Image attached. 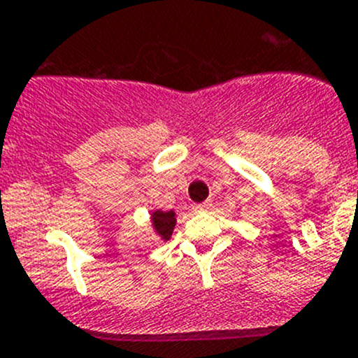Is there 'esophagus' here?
I'll return each instance as SVG.
<instances>
[{
  "label": "esophagus",
  "mask_w": 358,
  "mask_h": 358,
  "mask_svg": "<svg viewBox=\"0 0 358 358\" xmlns=\"http://www.w3.org/2000/svg\"><path fill=\"white\" fill-rule=\"evenodd\" d=\"M208 208H210V201H203V203L193 205L194 212H203V210H208Z\"/></svg>",
  "instance_id": "obj_1"
}]
</instances>
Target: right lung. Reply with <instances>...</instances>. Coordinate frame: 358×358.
<instances>
[{
    "label": "right lung",
    "instance_id": "1",
    "mask_svg": "<svg viewBox=\"0 0 358 358\" xmlns=\"http://www.w3.org/2000/svg\"><path fill=\"white\" fill-rule=\"evenodd\" d=\"M176 212L174 210H162V208H155L151 212V226H153V231L157 233L158 238L162 242H167L172 236V231L176 228Z\"/></svg>",
    "mask_w": 358,
    "mask_h": 358
}]
</instances>
